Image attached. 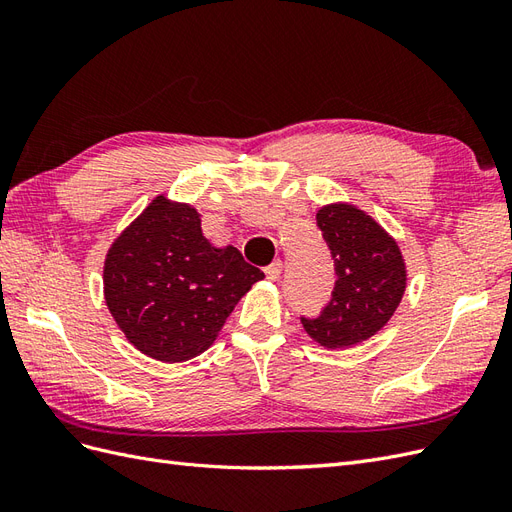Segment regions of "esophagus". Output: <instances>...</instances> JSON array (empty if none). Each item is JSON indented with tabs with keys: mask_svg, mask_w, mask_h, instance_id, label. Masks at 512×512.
Masks as SVG:
<instances>
[{
	"mask_svg": "<svg viewBox=\"0 0 512 512\" xmlns=\"http://www.w3.org/2000/svg\"><path fill=\"white\" fill-rule=\"evenodd\" d=\"M265 275H267V280H271V282L280 280V275H282V260H275V262H271L269 267H265Z\"/></svg>",
	"mask_w": 512,
	"mask_h": 512,
	"instance_id": "obj_1",
	"label": "esophagus"
}]
</instances>
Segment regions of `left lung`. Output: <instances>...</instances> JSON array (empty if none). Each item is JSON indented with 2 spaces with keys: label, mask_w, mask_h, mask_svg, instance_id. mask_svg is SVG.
Wrapping results in <instances>:
<instances>
[{
  "label": "left lung",
  "mask_w": 512,
  "mask_h": 512,
  "mask_svg": "<svg viewBox=\"0 0 512 512\" xmlns=\"http://www.w3.org/2000/svg\"><path fill=\"white\" fill-rule=\"evenodd\" d=\"M316 224L335 262L331 301L316 318L301 316L307 335L324 348H350L376 335L406 290L399 245L374 218L346 203L327 205Z\"/></svg>",
  "instance_id": "left-lung-1"
}]
</instances>
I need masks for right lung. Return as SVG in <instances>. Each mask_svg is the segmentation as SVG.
<instances>
[{"label": "right lung", "instance_id": "obj_1", "mask_svg": "<svg viewBox=\"0 0 512 512\" xmlns=\"http://www.w3.org/2000/svg\"><path fill=\"white\" fill-rule=\"evenodd\" d=\"M265 273L237 247H213L194 207L153 203L121 232L104 260V299L143 354L181 363L205 352L243 294Z\"/></svg>", "mask_w": 512, "mask_h": 512}]
</instances>
